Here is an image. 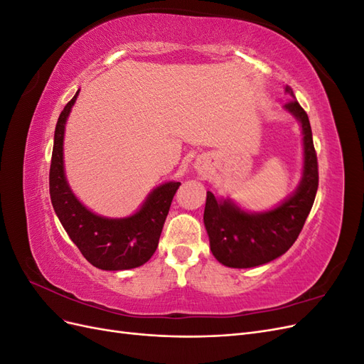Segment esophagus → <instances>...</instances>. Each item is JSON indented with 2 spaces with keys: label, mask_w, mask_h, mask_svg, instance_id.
Masks as SVG:
<instances>
[{
  "label": "esophagus",
  "mask_w": 364,
  "mask_h": 364,
  "mask_svg": "<svg viewBox=\"0 0 364 364\" xmlns=\"http://www.w3.org/2000/svg\"><path fill=\"white\" fill-rule=\"evenodd\" d=\"M196 168L199 170L200 173H206V171L209 170V165H208V162H206V161L199 159V161H197V164H196Z\"/></svg>",
  "instance_id": "esophagus-1"
}]
</instances>
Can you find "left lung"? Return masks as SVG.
<instances>
[{
  "label": "left lung",
  "instance_id": "obj_1",
  "mask_svg": "<svg viewBox=\"0 0 364 364\" xmlns=\"http://www.w3.org/2000/svg\"><path fill=\"white\" fill-rule=\"evenodd\" d=\"M293 100L285 105L301 121L304 135V176L299 188L278 208L262 214H247L232 202H218L206 193L203 222L213 255L234 269L261 266L287 252L299 237L311 211L318 185L317 155L313 144L310 119L297 103L291 87H285Z\"/></svg>",
  "mask_w": 364,
  "mask_h": 364
}]
</instances>
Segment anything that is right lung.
Here are the masks:
<instances>
[{"label":"right lung","instance_id":"right-lung-1","mask_svg":"<svg viewBox=\"0 0 364 364\" xmlns=\"http://www.w3.org/2000/svg\"><path fill=\"white\" fill-rule=\"evenodd\" d=\"M79 92L67 103L54 130L50 165V197L62 226L92 266L102 270H127L147 262L155 253L171 200L181 182L164 183L139 211L126 218H105L86 209L71 193L63 173L65 123Z\"/></svg>","mask_w":364,"mask_h":364}]
</instances>
